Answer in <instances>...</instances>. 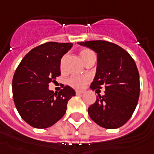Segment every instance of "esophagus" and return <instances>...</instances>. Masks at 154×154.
Returning <instances> with one entry per match:
<instances>
[{
  "label": "esophagus",
  "mask_w": 154,
  "mask_h": 154,
  "mask_svg": "<svg viewBox=\"0 0 154 154\" xmlns=\"http://www.w3.org/2000/svg\"><path fill=\"white\" fill-rule=\"evenodd\" d=\"M84 92L83 91H76V95H82Z\"/></svg>",
  "instance_id": "obj_1"
}]
</instances>
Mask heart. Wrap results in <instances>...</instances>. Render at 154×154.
I'll list each match as a JSON object with an SVG mask.
<instances>
[{
    "mask_svg": "<svg viewBox=\"0 0 154 154\" xmlns=\"http://www.w3.org/2000/svg\"><path fill=\"white\" fill-rule=\"evenodd\" d=\"M79 56H80L84 63L89 59H95V54L89 48H85V49L80 50ZM65 59H66V57L63 56L61 59V61H60V69L61 70H63V69H64ZM89 80H90V77L87 75H72L68 79L67 83L75 89L80 90L85 85V84L87 83Z\"/></svg>",
    "mask_w": 154,
    "mask_h": 154,
    "instance_id": "1",
    "label": "heart"
}]
</instances>
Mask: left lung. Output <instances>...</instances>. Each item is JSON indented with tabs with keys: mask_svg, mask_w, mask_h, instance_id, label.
Returning a JSON list of instances; mask_svg holds the SVG:
<instances>
[{
	"mask_svg": "<svg viewBox=\"0 0 154 154\" xmlns=\"http://www.w3.org/2000/svg\"><path fill=\"white\" fill-rule=\"evenodd\" d=\"M78 44L97 54L96 73L91 89H106L88 108L95 123L104 128H118L131 118L140 93L139 73L131 55L122 48L106 41H87Z\"/></svg>",
	"mask_w": 154,
	"mask_h": 154,
	"instance_id": "1",
	"label": "left lung"
}]
</instances>
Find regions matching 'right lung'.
<instances>
[{"label":"right lung","mask_w":154,"mask_h":154,"mask_svg":"<svg viewBox=\"0 0 154 154\" xmlns=\"http://www.w3.org/2000/svg\"><path fill=\"white\" fill-rule=\"evenodd\" d=\"M73 46L71 43L48 42L32 48L22 59L12 79L17 110L26 123L35 128L53 126L65 114L67 103L75 91L64 86L59 92L48 89L61 75L60 61Z\"/></svg>","instance_id":"1"}]
</instances>
